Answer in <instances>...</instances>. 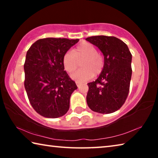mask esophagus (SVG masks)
Segmentation results:
<instances>
[{
    "label": "esophagus",
    "instance_id": "34e87169",
    "mask_svg": "<svg viewBox=\"0 0 158 158\" xmlns=\"http://www.w3.org/2000/svg\"><path fill=\"white\" fill-rule=\"evenodd\" d=\"M76 84H77V87H78V88H79V87H80V85H81V84H80L79 82H77V81H76Z\"/></svg>",
    "mask_w": 158,
    "mask_h": 158
}]
</instances>
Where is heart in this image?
<instances>
[{"label": "heart", "instance_id": "b5f03b06", "mask_svg": "<svg viewBox=\"0 0 158 158\" xmlns=\"http://www.w3.org/2000/svg\"><path fill=\"white\" fill-rule=\"evenodd\" d=\"M81 62V69L72 74V78L76 81H86L95 75L100 74L105 66V59L94 45L89 42H82L77 46L73 52H68L63 57V65L69 74L73 73Z\"/></svg>", "mask_w": 158, "mask_h": 158}]
</instances>
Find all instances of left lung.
<instances>
[{
  "instance_id": "1",
  "label": "left lung",
  "mask_w": 158,
  "mask_h": 158,
  "mask_svg": "<svg viewBox=\"0 0 158 158\" xmlns=\"http://www.w3.org/2000/svg\"><path fill=\"white\" fill-rule=\"evenodd\" d=\"M102 52L105 66L95 81L88 83V106L100 114H111L121 107L127 98L132 76V54L127 44L114 36L87 37Z\"/></svg>"
}]
</instances>
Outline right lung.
I'll return each mask as SVG.
<instances>
[{"label": "right lung", "instance_id": "obj_1", "mask_svg": "<svg viewBox=\"0 0 158 158\" xmlns=\"http://www.w3.org/2000/svg\"><path fill=\"white\" fill-rule=\"evenodd\" d=\"M79 39L48 37L37 40L26 53L24 87L37 114L55 118L65 115L77 86L64 70L63 57Z\"/></svg>", "mask_w": 158, "mask_h": 158}]
</instances>
